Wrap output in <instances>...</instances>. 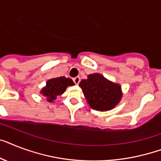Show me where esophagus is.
<instances>
[{
    "label": "esophagus",
    "mask_w": 161,
    "mask_h": 161,
    "mask_svg": "<svg viewBox=\"0 0 161 161\" xmlns=\"http://www.w3.org/2000/svg\"><path fill=\"white\" fill-rule=\"evenodd\" d=\"M73 80H74L75 84L78 85V83H79V82H80V78H79V77H75V78H73Z\"/></svg>",
    "instance_id": "1"
}]
</instances>
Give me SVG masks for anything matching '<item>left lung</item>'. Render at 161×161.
<instances>
[{
  "instance_id": "left-lung-1",
  "label": "left lung",
  "mask_w": 161,
  "mask_h": 161,
  "mask_svg": "<svg viewBox=\"0 0 161 161\" xmlns=\"http://www.w3.org/2000/svg\"><path fill=\"white\" fill-rule=\"evenodd\" d=\"M90 107L97 111L111 110L120 102L121 91L120 85L106 79L103 75L93 74L79 83Z\"/></svg>"
}]
</instances>
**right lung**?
I'll return each mask as SVG.
<instances>
[{"label":"right lung","mask_w":161,"mask_h":161,"mask_svg":"<svg viewBox=\"0 0 161 161\" xmlns=\"http://www.w3.org/2000/svg\"><path fill=\"white\" fill-rule=\"evenodd\" d=\"M74 85V82L70 78L65 77H59L49 79L47 81L46 87H44L41 91V93L47 97V101L52 102L56 98V97L64 92L67 87Z\"/></svg>","instance_id":"obj_1"}]
</instances>
